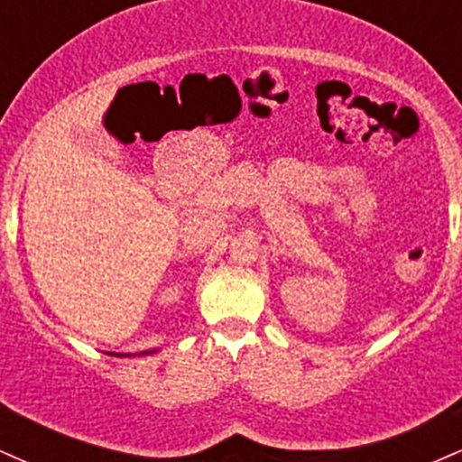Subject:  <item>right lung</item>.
I'll return each mask as SVG.
<instances>
[{
  "instance_id": "right-lung-1",
  "label": "right lung",
  "mask_w": 462,
  "mask_h": 462,
  "mask_svg": "<svg viewBox=\"0 0 462 462\" xmlns=\"http://www.w3.org/2000/svg\"><path fill=\"white\" fill-rule=\"evenodd\" d=\"M158 349H147V352H141V354H110V356H121V358H128V356H145V354H156Z\"/></svg>"
}]
</instances>
